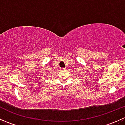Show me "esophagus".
<instances>
[{"instance_id":"1","label":"esophagus","mask_w":125,"mask_h":125,"mask_svg":"<svg viewBox=\"0 0 125 125\" xmlns=\"http://www.w3.org/2000/svg\"><path fill=\"white\" fill-rule=\"evenodd\" d=\"M61 70L65 71V68H61Z\"/></svg>"}]
</instances>
